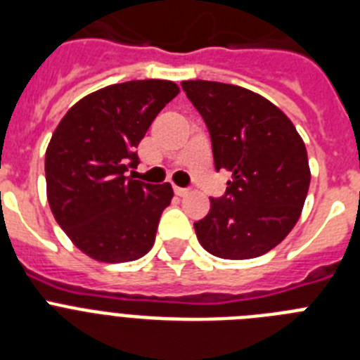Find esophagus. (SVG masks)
I'll list each match as a JSON object with an SVG mask.
<instances>
[{
    "label": "esophagus",
    "instance_id": "34e87169",
    "mask_svg": "<svg viewBox=\"0 0 360 360\" xmlns=\"http://www.w3.org/2000/svg\"><path fill=\"white\" fill-rule=\"evenodd\" d=\"M174 193L178 196H187L189 195V189H186V187H174Z\"/></svg>",
    "mask_w": 360,
    "mask_h": 360
}]
</instances>
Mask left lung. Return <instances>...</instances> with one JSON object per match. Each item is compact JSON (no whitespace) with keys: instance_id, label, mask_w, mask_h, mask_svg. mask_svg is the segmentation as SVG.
I'll list each match as a JSON object with an SVG mask.
<instances>
[{"instance_id":"left-lung-1","label":"left lung","mask_w":360,"mask_h":360,"mask_svg":"<svg viewBox=\"0 0 360 360\" xmlns=\"http://www.w3.org/2000/svg\"><path fill=\"white\" fill-rule=\"evenodd\" d=\"M182 88L211 133L216 169L231 171L225 196L195 224L203 249L224 259L272 250L297 224L310 187L304 142L292 120L259 94L214 81Z\"/></svg>"}]
</instances>
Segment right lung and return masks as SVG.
Wrapping results in <instances>:
<instances>
[{
	"mask_svg": "<svg viewBox=\"0 0 360 360\" xmlns=\"http://www.w3.org/2000/svg\"><path fill=\"white\" fill-rule=\"evenodd\" d=\"M180 94L173 81L111 84L82 97L57 124L44 157L56 221L95 262H135L151 250L171 184L126 176L155 117Z\"/></svg>",
	"mask_w": 360,
	"mask_h": 360,
	"instance_id": "1",
	"label": "right lung"
}]
</instances>
